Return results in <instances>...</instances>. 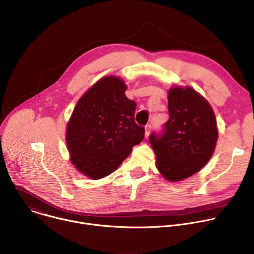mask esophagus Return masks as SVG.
I'll return each mask as SVG.
<instances>
[{"label":"esophagus","instance_id":"esophagus-1","mask_svg":"<svg viewBox=\"0 0 254 254\" xmlns=\"http://www.w3.org/2000/svg\"><path fill=\"white\" fill-rule=\"evenodd\" d=\"M144 129H146V137H148L149 134H150V132H151L152 126H151V125H147L146 127H144Z\"/></svg>","mask_w":254,"mask_h":254}]
</instances>
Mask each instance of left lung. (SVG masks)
I'll return each mask as SVG.
<instances>
[{
	"instance_id": "left-lung-1",
	"label": "left lung",
	"mask_w": 254,
	"mask_h": 254,
	"mask_svg": "<svg viewBox=\"0 0 254 254\" xmlns=\"http://www.w3.org/2000/svg\"><path fill=\"white\" fill-rule=\"evenodd\" d=\"M169 120L150 142L156 167L170 182L199 172L211 159L218 138L217 123L209 102L192 87H173L168 95Z\"/></svg>"
}]
</instances>
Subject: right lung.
I'll list each match as a JSON object with an SVG mask.
<instances>
[{"mask_svg":"<svg viewBox=\"0 0 254 254\" xmlns=\"http://www.w3.org/2000/svg\"><path fill=\"white\" fill-rule=\"evenodd\" d=\"M126 89L119 77L101 78L80 97L67 124L70 160L93 180L115 172L143 138L144 127L134 122L136 103Z\"/></svg>","mask_w":254,"mask_h":254,"instance_id":"1","label":"right lung"}]
</instances>
